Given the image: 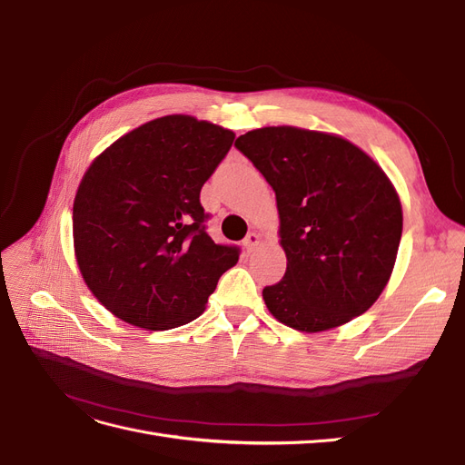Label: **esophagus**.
I'll use <instances>...</instances> for the list:
<instances>
[{
  "label": "esophagus",
  "mask_w": 465,
  "mask_h": 465,
  "mask_svg": "<svg viewBox=\"0 0 465 465\" xmlns=\"http://www.w3.org/2000/svg\"><path fill=\"white\" fill-rule=\"evenodd\" d=\"M258 244H260V234L258 232H248L246 238H244V248L248 252H252Z\"/></svg>",
  "instance_id": "1"
}]
</instances>
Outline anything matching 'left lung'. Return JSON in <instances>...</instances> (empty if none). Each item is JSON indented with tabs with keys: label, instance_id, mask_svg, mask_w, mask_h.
Masks as SVG:
<instances>
[{
	"label": "left lung",
	"instance_id": "left-lung-1",
	"mask_svg": "<svg viewBox=\"0 0 465 465\" xmlns=\"http://www.w3.org/2000/svg\"><path fill=\"white\" fill-rule=\"evenodd\" d=\"M234 145L277 200L287 272L263 289L267 311L306 333L367 312L388 285L403 229L380 164L341 135L294 125L252 130Z\"/></svg>",
	"mask_w": 465,
	"mask_h": 465
}]
</instances>
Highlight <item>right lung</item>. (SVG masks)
I'll list each match as a JSON object with an SVG mask.
<instances>
[{"instance_id": "add662e5", "label": "right lung", "mask_w": 465, "mask_h": 465, "mask_svg": "<svg viewBox=\"0 0 465 465\" xmlns=\"http://www.w3.org/2000/svg\"><path fill=\"white\" fill-rule=\"evenodd\" d=\"M234 142L205 120H151L106 147L74 200V248L91 292L116 318L173 330L202 316L236 246L205 232L200 192Z\"/></svg>"}]
</instances>
